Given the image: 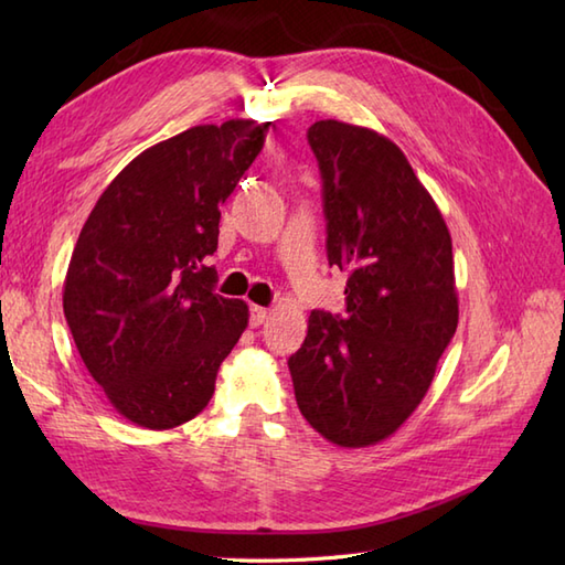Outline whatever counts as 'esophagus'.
Wrapping results in <instances>:
<instances>
[{"label":"esophagus","mask_w":565,"mask_h":565,"mask_svg":"<svg viewBox=\"0 0 565 565\" xmlns=\"http://www.w3.org/2000/svg\"><path fill=\"white\" fill-rule=\"evenodd\" d=\"M267 318H269V310H267V308L252 306V310H249V326H252V328L264 326V322H267Z\"/></svg>","instance_id":"obj_1"}]
</instances>
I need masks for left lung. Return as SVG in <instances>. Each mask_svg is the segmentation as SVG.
Listing matches in <instances>:
<instances>
[{
	"instance_id": "obj_1",
	"label": "left lung",
	"mask_w": 565,
	"mask_h": 565,
	"mask_svg": "<svg viewBox=\"0 0 565 565\" xmlns=\"http://www.w3.org/2000/svg\"><path fill=\"white\" fill-rule=\"evenodd\" d=\"M347 310H313L291 359L298 411L338 447L391 437L435 379L459 322L451 235L403 150L364 126L308 128Z\"/></svg>"
}]
</instances>
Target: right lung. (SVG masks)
Instances as JSON below:
<instances>
[{"mask_svg":"<svg viewBox=\"0 0 565 565\" xmlns=\"http://www.w3.org/2000/svg\"><path fill=\"white\" fill-rule=\"evenodd\" d=\"M269 121L194 126L142 150L104 189L72 249L63 308L84 366L130 423L172 429L209 405L247 328L213 291L221 203L259 154Z\"/></svg>","mask_w":565,"mask_h":565,"instance_id":"obj_1","label":"right lung"}]
</instances>
